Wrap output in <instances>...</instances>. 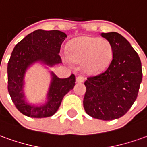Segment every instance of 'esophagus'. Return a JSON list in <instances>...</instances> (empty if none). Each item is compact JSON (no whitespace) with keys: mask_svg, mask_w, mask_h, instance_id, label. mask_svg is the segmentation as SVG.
<instances>
[{"mask_svg":"<svg viewBox=\"0 0 147 147\" xmlns=\"http://www.w3.org/2000/svg\"><path fill=\"white\" fill-rule=\"evenodd\" d=\"M84 82V77L83 76H78L76 78V83H81Z\"/></svg>","mask_w":147,"mask_h":147,"instance_id":"esophagus-1","label":"esophagus"}]
</instances>
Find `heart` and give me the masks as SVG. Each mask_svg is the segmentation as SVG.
I'll return each mask as SVG.
<instances>
[{"label":"heart","instance_id":"obj_1","mask_svg":"<svg viewBox=\"0 0 147 147\" xmlns=\"http://www.w3.org/2000/svg\"><path fill=\"white\" fill-rule=\"evenodd\" d=\"M113 58V46L106 39L80 37L68 45V53H62L63 61L68 65L81 64L83 70L89 74L104 70Z\"/></svg>","mask_w":147,"mask_h":147}]
</instances>
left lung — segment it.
<instances>
[{
    "label": "left lung",
    "mask_w": 147,
    "mask_h": 147,
    "mask_svg": "<svg viewBox=\"0 0 147 147\" xmlns=\"http://www.w3.org/2000/svg\"><path fill=\"white\" fill-rule=\"evenodd\" d=\"M113 46V58L102 73L87 78L83 107L93 118L118 119L137 98L142 82V64L129 42L117 32L102 33Z\"/></svg>",
    "instance_id": "8db88e82"
}]
</instances>
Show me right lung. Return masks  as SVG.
Listing matches in <instances>:
<instances>
[{
  "mask_svg": "<svg viewBox=\"0 0 147 147\" xmlns=\"http://www.w3.org/2000/svg\"><path fill=\"white\" fill-rule=\"evenodd\" d=\"M67 34L57 30H36L27 34L13 49L8 63V90L12 102L21 113L33 118L53 116L57 111L64 95L73 89L76 77L61 79L50 71L51 81L46 94V102L32 105L24 94V79L28 68L35 63L48 67L62 63L59 55Z\"/></svg>",
  "mask_w": 147,
  "mask_h": 147,
  "instance_id": "right-lung-1",
  "label": "right lung"
}]
</instances>
